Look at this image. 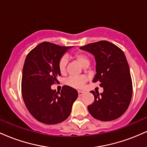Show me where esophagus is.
<instances>
[{
    "label": "esophagus",
    "instance_id": "esophagus-1",
    "mask_svg": "<svg viewBox=\"0 0 147 147\" xmlns=\"http://www.w3.org/2000/svg\"><path fill=\"white\" fill-rule=\"evenodd\" d=\"M84 94V91H81V90H79V91H78V95H79V96L83 95Z\"/></svg>",
    "mask_w": 147,
    "mask_h": 147
}]
</instances>
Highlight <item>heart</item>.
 <instances>
[{"label": "heart", "instance_id": "heart-1", "mask_svg": "<svg viewBox=\"0 0 147 147\" xmlns=\"http://www.w3.org/2000/svg\"><path fill=\"white\" fill-rule=\"evenodd\" d=\"M74 58L79 62L82 66L88 67L90 64V59L88 55L84 52H76L74 55ZM68 61V57L66 55H64L61 57L58 62V68L61 74L65 73L66 71L67 64ZM66 84L69 86L74 88H82L84 84L86 82V78L85 77H75L71 76L66 80Z\"/></svg>", "mask_w": 147, "mask_h": 147}]
</instances>
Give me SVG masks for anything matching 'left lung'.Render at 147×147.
Here are the masks:
<instances>
[{
    "mask_svg": "<svg viewBox=\"0 0 147 147\" xmlns=\"http://www.w3.org/2000/svg\"><path fill=\"white\" fill-rule=\"evenodd\" d=\"M95 56L96 71L92 82H100L104 92L90 91L95 97L88 106L91 115L101 121H111L122 115L129 107L133 94L129 66L124 52L107 41H100L80 47Z\"/></svg>",
    "mask_w": 147,
    "mask_h": 147,
    "instance_id": "1",
    "label": "left lung"
}]
</instances>
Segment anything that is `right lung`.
I'll return each instance as SVG.
<instances>
[{
	"label": "right lung",
	"instance_id": "1",
	"mask_svg": "<svg viewBox=\"0 0 147 147\" xmlns=\"http://www.w3.org/2000/svg\"><path fill=\"white\" fill-rule=\"evenodd\" d=\"M70 47L43 42L27 55L23 68L21 92L30 113L38 122L58 124L67 119L78 97L75 88L63 86L61 92L52 90L61 75L58 62Z\"/></svg>",
	"mask_w": 147,
	"mask_h": 147
}]
</instances>
